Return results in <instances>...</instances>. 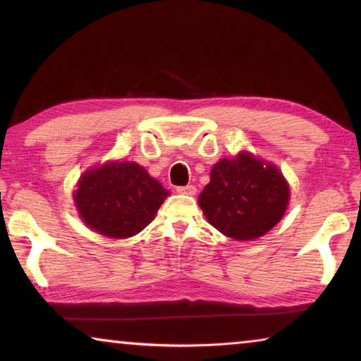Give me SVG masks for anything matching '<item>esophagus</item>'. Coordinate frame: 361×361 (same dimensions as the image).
<instances>
[{"label":"esophagus","mask_w":361,"mask_h":361,"mask_svg":"<svg viewBox=\"0 0 361 361\" xmlns=\"http://www.w3.org/2000/svg\"><path fill=\"white\" fill-rule=\"evenodd\" d=\"M177 192L182 193V195H195L197 189L195 185H182V187H177Z\"/></svg>","instance_id":"1"}]
</instances>
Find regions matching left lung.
I'll return each mask as SVG.
<instances>
[{"label":"left lung","instance_id":"obj_1","mask_svg":"<svg viewBox=\"0 0 361 361\" xmlns=\"http://www.w3.org/2000/svg\"><path fill=\"white\" fill-rule=\"evenodd\" d=\"M288 200L290 187L274 164L239 153L213 166L198 205L224 236L252 241L280 221Z\"/></svg>","mask_w":361,"mask_h":361}]
</instances>
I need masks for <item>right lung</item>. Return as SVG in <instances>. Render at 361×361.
I'll return each instance as SVG.
<instances>
[{
  "label": "right lung",
  "instance_id": "add662e5",
  "mask_svg": "<svg viewBox=\"0 0 361 361\" xmlns=\"http://www.w3.org/2000/svg\"><path fill=\"white\" fill-rule=\"evenodd\" d=\"M169 192L137 163H107L86 171L75 203L87 226L107 238L135 236L153 221Z\"/></svg>",
  "mask_w": 361,
  "mask_h": 361
}]
</instances>
